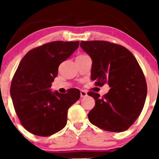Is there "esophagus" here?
Wrapping results in <instances>:
<instances>
[{
	"label": "esophagus",
	"instance_id": "obj_1",
	"mask_svg": "<svg viewBox=\"0 0 159 159\" xmlns=\"http://www.w3.org/2000/svg\"><path fill=\"white\" fill-rule=\"evenodd\" d=\"M87 95H88V94H87V93L85 92V91H84V90L80 91V96H81L82 98L86 97Z\"/></svg>",
	"mask_w": 159,
	"mask_h": 159
}]
</instances>
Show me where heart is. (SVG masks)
Segmentation results:
<instances>
[{"mask_svg": "<svg viewBox=\"0 0 159 159\" xmlns=\"http://www.w3.org/2000/svg\"><path fill=\"white\" fill-rule=\"evenodd\" d=\"M86 56V55H80V56Z\"/></svg>", "mask_w": 159, "mask_h": 159, "instance_id": "b5f03b06", "label": "heart"}]
</instances>
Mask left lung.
Instances as JSON below:
<instances>
[{
  "label": "left lung",
  "mask_w": 159,
  "mask_h": 159,
  "mask_svg": "<svg viewBox=\"0 0 159 159\" xmlns=\"http://www.w3.org/2000/svg\"><path fill=\"white\" fill-rule=\"evenodd\" d=\"M80 46L93 61L91 80L96 86L107 83L111 88L102 98L88 93L95 101L89 120L106 131H125L140 114L147 96L146 81L138 61L126 48L107 41H81Z\"/></svg>",
  "instance_id": "1"
}]
</instances>
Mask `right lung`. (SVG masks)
Returning a JSON list of instances; mask_svg holds the SVG:
<instances>
[{"instance_id":"add662e5","label":"right lung","mask_w":159,"mask_h":159,"mask_svg":"<svg viewBox=\"0 0 159 159\" xmlns=\"http://www.w3.org/2000/svg\"><path fill=\"white\" fill-rule=\"evenodd\" d=\"M80 41H53L31 50L24 56L13 77L10 93L21 125L35 135L50 136L66 125L67 113L80 99L78 89L52 92L61 63L70 57Z\"/></svg>"}]
</instances>
